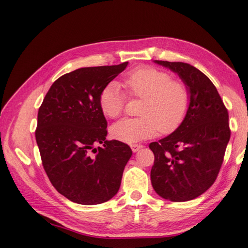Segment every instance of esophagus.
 <instances>
[{"label": "esophagus", "mask_w": 248, "mask_h": 248, "mask_svg": "<svg viewBox=\"0 0 248 248\" xmlns=\"http://www.w3.org/2000/svg\"><path fill=\"white\" fill-rule=\"evenodd\" d=\"M142 147V145H140V144H133V145H131V149H132V151L133 152H138L140 149H141Z\"/></svg>", "instance_id": "34e87169"}]
</instances>
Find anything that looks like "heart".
Instances as JSON below:
<instances>
[{"instance_id": "1", "label": "heart", "mask_w": 248, "mask_h": 248, "mask_svg": "<svg viewBox=\"0 0 248 248\" xmlns=\"http://www.w3.org/2000/svg\"><path fill=\"white\" fill-rule=\"evenodd\" d=\"M125 87L134 98L144 99L140 118L124 119L111 128L115 139L128 144L147 140L160 131L169 134L177 130L188 114L190 90L184 81L174 79L170 73L153 67H140L125 78ZM126 96L119 85L110 81L99 95L102 114L110 119L121 116Z\"/></svg>"}]
</instances>
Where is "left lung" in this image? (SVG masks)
Segmentation results:
<instances>
[{
  "instance_id": "1",
  "label": "left lung",
  "mask_w": 248,
  "mask_h": 248,
  "mask_svg": "<svg viewBox=\"0 0 248 248\" xmlns=\"http://www.w3.org/2000/svg\"><path fill=\"white\" fill-rule=\"evenodd\" d=\"M188 86L191 104L182 125L149 145L154 154L151 182L161 198L186 202L198 198L218 176L231 137L229 112L204 73L187 63L156 61Z\"/></svg>"
}]
</instances>
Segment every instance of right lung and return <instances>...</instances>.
Listing matches in <instances>:
<instances>
[{"mask_svg": "<svg viewBox=\"0 0 248 248\" xmlns=\"http://www.w3.org/2000/svg\"><path fill=\"white\" fill-rule=\"evenodd\" d=\"M128 62L85 67L59 78L38 110L35 137L41 161L59 193L80 205H97L115 197L130 147L108 140V122L99 107L102 89ZM101 143L102 147H96Z\"/></svg>", "mask_w": 248, "mask_h": 248, "instance_id": "add662e5", "label": "right lung"}]
</instances>
